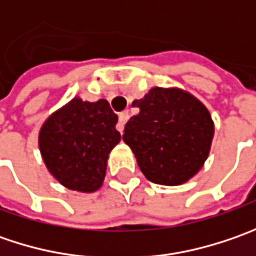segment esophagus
Returning a JSON list of instances; mask_svg holds the SVG:
<instances>
[{"label":"esophagus","instance_id":"1","mask_svg":"<svg viewBox=\"0 0 256 256\" xmlns=\"http://www.w3.org/2000/svg\"><path fill=\"white\" fill-rule=\"evenodd\" d=\"M128 118H130L128 112L120 114V121H118V124H116V130H118L121 134H122L124 126H125V124H126V121H128Z\"/></svg>","mask_w":256,"mask_h":256}]
</instances>
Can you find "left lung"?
I'll return each instance as SVG.
<instances>
[{"mask_svg":"<svg viewBox=\"0 0 256 256\" xmlns=\"http://www.w3.org/2000/svg\"><path fill=\"white\" fill-rule=\"evenodd\" d=\"M132 106L140 114L126 122L122 140L150 181L181 185L201 170L211 148L214 122L195 96L156 86Z\"/></svg>","mask_w":256,"mask_h":256,"instance_id":"obj_1","label":"left lung"}]
</instances>
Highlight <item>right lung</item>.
<instances>
[{"label":"right lung","mask_w":256,"mask_h":256,"mask_svg":"<svg viewBox=\"0 0 256 256\" xmlns=\"http://www.w3.org/2000/svg\"><path fill=\"white\" fill-rule=\"evenodd\" d=\"M116 122L118 116L105 100L70 101L40 131V150L48 171L68 190L96 191L105 178L108 155L121 141Z\"/></svg>","instance_id":"right-lung-1"}]
</instances>
